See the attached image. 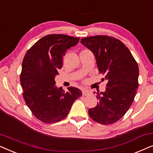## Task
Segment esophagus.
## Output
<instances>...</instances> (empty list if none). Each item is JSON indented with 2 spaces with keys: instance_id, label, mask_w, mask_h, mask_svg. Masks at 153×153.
I'll list each match as a JSON object with an SVG mask.
<instances>
[{
  "instance_id": "esophagus-1",
  "label": "esophagus",
  "mask_w": 153,
  "mask_h": 153,
  "mask_svg": "<svg viewBox=\"0 0 153 153\" xmlns=\"http://www.w3.org/2000/svg\"><path fill=\"white\" fill-rule=\"evenodd\" d=\"M82 94L83 95H89L91 94V92H90L88 90H85V89H83L82 90Z\"/></svg>"
}]
</instances>
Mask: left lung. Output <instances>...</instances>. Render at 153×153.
I'll return each mask as SVG.
<instances>
[{"label":"left lung","instance_id":"8db88e82","mask_svg":"<svg viewBox=\"0 0 153 153\" xmlns=\"http://www.w3.org/2000/svg\"><path fill=\"white\" fill-rule=\"evenodd\" d=\"M81 43L95 56L99 73L107 80L106 91H97V104L89 108L91 118L110 125L122 118L130 107L139 87V67L130 51L118 39L107 35L84 37Z\"/></svg>","mask_w":153,"mask_h":153}]
</instances>
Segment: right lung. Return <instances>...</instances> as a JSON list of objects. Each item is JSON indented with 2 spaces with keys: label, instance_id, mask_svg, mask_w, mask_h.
Returning a JSON list of instances; mask_svg holds the SVG:
<instances>
[{
  "label": "right lung",
  "instance_id": "add662e5",
  "mask_svg": "<svg viewBox=\"0 0 153 153\" xmlns=\"http://www.w3.org/2000/svg\"><path fill=\"white\" fill-rule=\"evenodd\" d=\"M79 39L70 35H47L25 54L20 74L23 97L33 114L42 122L54 123L66 118L74 102L82 95L77 88L68 87L65 92L55 85L65 53Z\"/></svg>",
  "mask_w": 153,
  "mask_h": 153
}]
</instances>
